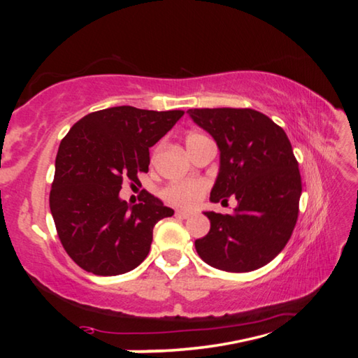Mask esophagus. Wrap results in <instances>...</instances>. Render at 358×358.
Returning a JSON list of instances; mask_svg holds the SVG:
<instances>
[{"label":"esophagus","mask_w":358,"mask_h":358,"mask_svg":"<svg viewBox=\"0 0 358 358\" xmlns=\"http://www.w3.org/2000/svg\"><path fill=\"white\" fill-rule=\"evenodd\" d=\"M192 213H189V211H186V210H177V216H181V217H189Z\"/></svg>","instance_id":"34e87169"}]
</instances>
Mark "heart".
Listing matches in <instances>:
<instances>
[{"label":"heart","instance_id":"heart-1","mask_svg":"<svg viewBox=\"0 0 358 358\" xmlns=\"http://www.w3.org/2000/svg\"><path fill=\"white\" fill-rule=\"evenodd\" d=\"M203 137L202 134H191L187 136L186 143L194 141V138ZM205 183L199 180H186L181 181V183L171 185L164 189V197L169 202L175 205H180V207H194L201 202V199L205 192Z\"/></svg>","mask_w":358,"mask_h":358}]
</instances>
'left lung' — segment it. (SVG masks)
Returning a JSON list of instances; mask_svg holds the SVG:
<instances>
[{"mask_svg": "<svg viewBox=\"0 0 358 358\" xmlns=\"http://www.w3.org/2000/svg\"><path fill=\"white\" fill-rule=\"evenodd\" d=\"M194 123L215 138L220 172L210 201L235 196L234 213L203 211L210 232L196 240L203 262L246 273L271 262L292 235L301 178L286 132L252 108H189Z\"/></svg>", "mask_w": 358, "mask_h": 358, "instance_id": "8db88e82", "label": "left lung"}]
</instances>
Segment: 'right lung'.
Instances as JSON below:
<instances>
[{"mask_svg":"<svg viewBox=\"0 0 358 358\" xmlns=\"http://www.w3.org/2000/svg\"><path fill=\"white\" fill-rule=\"evenodd\" d=\"M183 113L104 108L78 120L59 143L50 211L63 248L85 271L123 275L148 256L153 227L173 210L147 191L129 205L120 189L123 180L138 183L137 173L148 172L150 147Z\"/></svg>","mask_w":358,"mask_h":358,"instance_id":"right-lung-1","label":"right lung"}]
</instances>
